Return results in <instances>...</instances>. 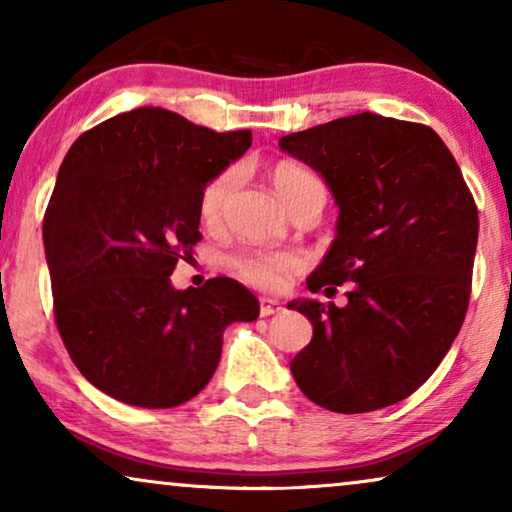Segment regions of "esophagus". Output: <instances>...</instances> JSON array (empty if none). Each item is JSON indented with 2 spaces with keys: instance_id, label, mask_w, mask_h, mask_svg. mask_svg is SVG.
Instances as JSON below:
<instances>
[{
  "instance_id": "34e87169",
  "label": "esophagus",
  "mask_w": 512,
  "mask_h": 512,
  "mask_svg": "<svg viewBox=\"0 0 512 512\" xmlns=\"http://www.w3.org/2000/svg\"><path fill=\"white\" fill-rule=\"evenodd\" d=\"M282 312V303L272 298H261V317H272V314Z\"/></svg>"
}]
</instances>
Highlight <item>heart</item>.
<instances>
[{"mask_svg":"<svg viewBox=\"0 0 512 512\" xmlns=\"http://www.w3.org/2000/svg\"><path fill=\"white\" fill-rule=\"evenodd\" d=\"M237 184V172L235 170H223L216 174L212 181H207V186L200 193V219L207 226L219 223L223 207L233 193ZM272 184H275L277 193L282 195L286 205L291 209L303 202L310 195H326L324 184L314 177L312 172H307L305 167L296 163H279L272 170ZM228 268L240 282L254 286L261 291H277L286 284V279L296 275L305 268V256L300 251L293 249H240L228 258Z\"/></svg>","mask_w":512,"mask_h":512,"instance_id":"b5f03b06","label":"heart"}]
</instances>
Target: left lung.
Instances as JSON below:
<instances>
[{
	"mask_svg": "<svg viewBox=\"0 0 512 512\" xmlns=\"http://www.w3.org/2000/svg\"><path fill=\"white\" fill-rule=\"evenodd\" d=\"M321 172L340 207L338 235L307 289L347 305L293 300L314 335L291 361L300 391L342 415L408 398L464 324L478 207L429 125L370 111L279 139Z\"/></svg>",
	"mask_w": 512,
	"mask_h": 512,
	"instance_id": "left-lung-1",
	"label": "left lung"
}]
</instances>
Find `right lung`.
<instances>
[{"instance_id": "right-lung-1", "label": "right lung", "mask_w": 512, "mask_h": 512, "mask_svg": "<svg viewBox=\"0 0 512 512\" xmlns=\"http://www.w3.org/2000/svg\"><path fill=\"white\" fill-rule=\"evenodd\" d=\"M251 146L174 111H125L72 144L44 214L53 314L90 384L137 408H177L221 359L223 331L258 317L235 279L172 289L200 240V193Z\"/></svg>"}]
</instances>
